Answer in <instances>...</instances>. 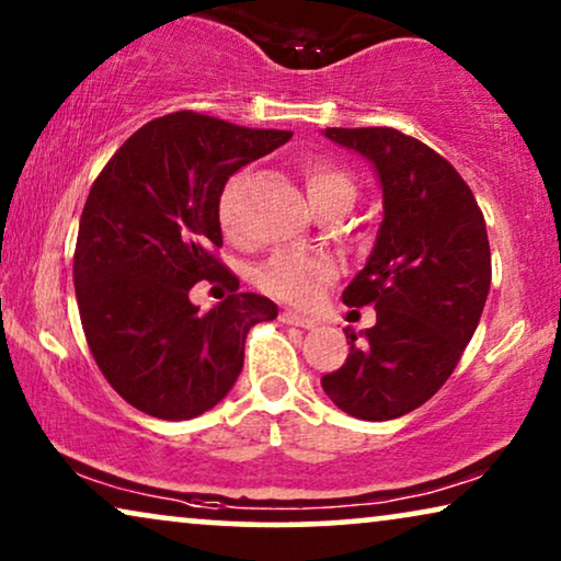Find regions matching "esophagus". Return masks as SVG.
<instances>
[{"label": "esophagus", "instance_id": "34e87169", "mask_svg": "<svg viewBox=\"0 0 561 561\" xmlns=\"http://www.w3.org/2000/svg\"><path fill=\"white\" fill-rule=\"evenodd\" d=\"M280 321H283V324H290V327H301V329H313V327H317V319H311V317H304V313H298V311H290V309H283V311H280Z\"/></svg>", "mask_w": 561, "mask_h": 561}]
</instances>
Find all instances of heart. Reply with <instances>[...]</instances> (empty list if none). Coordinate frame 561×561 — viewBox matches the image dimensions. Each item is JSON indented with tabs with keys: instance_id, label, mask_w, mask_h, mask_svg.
<instances>
[{
	"instance_id": "obj_1",
	"label": "heart",
	"mask_w": 561,
	"mask_h": 561,
	"mask_svg": "<svg viewBox=\"0 0 561 561\" xmlns=\"http://www.w3.org/2000/svg\"><path fill=\"white\" fill-rule=\"evenodd\" d=\"M304 179L313 206L329 202V198H347L352 204V198H355V183H352L350 175L329 163L306 165ZM240 194L242 183L240 179H232L221 188L217 204L219 225L229 240H237L242 232ZM334 275L336 267L327 255H317V252H278V255L265 260L257 267L255 283L267 296L278 298V301L306 306L319 296V290L327 283L334 280Z\"/></svg>"
}]
</instances>
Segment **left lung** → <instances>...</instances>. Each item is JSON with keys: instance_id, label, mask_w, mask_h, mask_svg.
<instances>
[{"instance_id": "obj_1", "label": "left lung", "mask_w": 561, "mask_h": 561, "mask_svg": "<svg viewBox=\"0 0 561 561\" xmlns=\"http://www.w3.org/2000/svg\"><path fill=\"white\" fill-rule=\"evenodd\" d=\"M329 140L370 160L382 188L378 240L347 288L375 306L350 332V355L321 388L350 416L390 421L426 403L472 340L490 290L485 217L449 160L393 127H329Z\"/></svg>"}]
</instances>
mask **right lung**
<instances>
[{
    "label": "right lung",
    "mask_w": 561,
    "mask_h": 561,
    "mask_svg": "<svg viewBox=\"0 0 561 561\" xmlns=\"http://www.w3.org/2000/svg\"><path fill=\"white\" fill-rule=\"evenodd\" d=\"M288 140L286 129L173 112L137 129L96 175L76 240V301L99 370L137 411L186 421L214 409L242 370L250 327L278 317L271 298L237 294L214 250L229 175ZM198 279L230 296L198 312L187 298Z\"/></svg>",
    "instance_id": "add662e5"
}]
</instances>
